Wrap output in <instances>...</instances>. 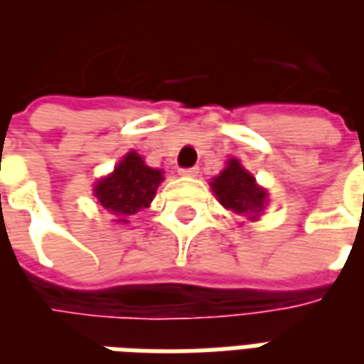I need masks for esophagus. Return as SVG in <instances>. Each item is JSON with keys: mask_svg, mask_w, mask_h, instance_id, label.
Returning <instances> with one entry per match:
<instances>
[{"mask_svg": "<svg viewBox=\"0 0 364 364\" xmlns=\"http://www.w3.org/2000/svg\"><path fill=\"white\" fill-rule=\"evenodd\" d=\"M179 173L185 175V177H195V175H198V167H183V169H179Z\"/></svg>", "mask_w": 364, "mask_h": 364, "instance_id": "esophagus-1", "label": "esophagus"}]
</instances>
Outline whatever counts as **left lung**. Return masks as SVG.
I'll use <instances>...</instances> for the list:
<instances>
[{
	"mask_svg": "<svg viewBox=\"0 0 364 364\" xmlns=\"http://www.w3.org/2000/svg\"><path fill=\"white\" fill-rule=\"evenodd\" d=\"M210 187L220 205L236 214H247L255 218L267 203V193L257 187L255 179L240 166L237 159H230L226 169L214 177Z\"/></svg>",
	"mask_w": 364,
	"mask_h": 364,
	"instance_id": "8db88e82",
	"label": "left lung"
}]
</instances>
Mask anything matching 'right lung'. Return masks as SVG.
Masks as SVG:
<instances>
[{
  "instance_id": "add662e5",
  "label": "right lung",
  "mask_w": 364,
  "mask_h": 364,
  "mask_svg": "<svg viewBox=\"0 0 364 364\" xmlns=\"http://www.w3.org/2000/svg\"><path fill=\"white\" fill-rule=\"evenodd\" d=\"M161 179L159 169L148 167L136 151H130L109 177L97 183L95 197L105 208L120 216L119 222H128L127 216L150 205Z\"/></svg>"
}]
</instances>
